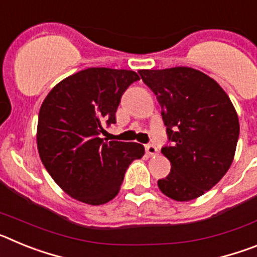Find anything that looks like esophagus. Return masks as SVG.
I'll list each match as a JSON object with an SVG mask.
<instances>
[{
	"mask_svg": "<svg viewBox=\"0 0 257 257\" xmlns=\"http://www.w3.org/2000/svg\"><path fill=\"white\" fill-rule=\"evenodd\" d=\"M145 151H147V154L151 157H154L157 156V153H158V149H157V147L154 144H147L145 145Z\"/></svg>",
	"mask_w": 257,
	"mask_h": 257,
	"instance_id": "esophagus-1",
	"label": "esophagus"
}]
</instances>
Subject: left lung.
<instances>
[{
  "label": "left lung",
  "mask_w": 257,
  "mask_h": 257,
  "mask_svg": "<svg viewBox=\"0 0 257 257\" xmlns=\"http://www.w3.org/2000/svg\"><path fill=\"white\" fill-rule=\"evenodd\" d=\"M157 95L170 145L161 149L171 171L158 180L165 196L196 199L215 187L230 167L239 136L234 106L219 83L188 67L139 70Z\"/></svg>",
  "instance_id": "8db88e82"
}]
</instances>
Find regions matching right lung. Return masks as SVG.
<instances>
[{
  "mask_svg": "<svg viewBox=\"0 0 257 257\" xmlns=\"http://www.w3.org/2000/svg\"><path fill=\"white\" fill-rule=\"evenodd\" d=\"M138 79L134 70L88 68L59 82L41 105L40 158L72 198L104 205L118 194L130 163L144 156L142 144L99 138L104 124L115 123L122 94Z\"/></svg>",
  "mask_w": 257,
  "mask_h": 257,
  "instance_id": "1",
  "label": "right lung"
}]
</instances>
